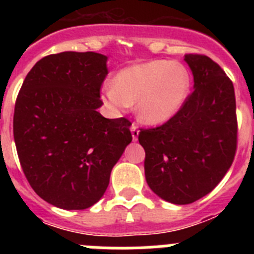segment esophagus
I'll use <instances>...</instances> for the list:
<instances>
[{"instance_id": "esophagus-1", "label": "esophagus", "mask_w": 254, "mask_h": 254, "mask_svg": "<svg viewBox=\"0 0 254 254\" xmlns=\"http://www.w3.org/2000/svg\"><path fill=\"white\" fill-rule=\"evenodd\" d=\"M131 133H132V140L137 141L138 133H140V131H138V128H137V126L136 125L131 126Z\"/></svg>"}]
</instances>
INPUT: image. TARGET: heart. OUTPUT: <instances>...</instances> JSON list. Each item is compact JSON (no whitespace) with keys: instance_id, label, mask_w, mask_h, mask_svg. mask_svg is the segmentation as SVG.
<instances>
[{"instance_id":"1","label":"heart","mask_w":254,"mask_h":254,"mask_svg":"<svg viewBox=\"0 0 254 254\" xmlns=\"http://www.w3.org/2000/svg\"><path fill=\"white\" fill-rule=\"evenodd\" d=\"M190 89V72L183 64L155 60L121 69L113 84L104 85L102 99L116 113H125L136 103L138 120L158 126L181 111Z\"/></svg>"}]
</instances>
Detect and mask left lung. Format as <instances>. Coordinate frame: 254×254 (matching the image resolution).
Segmentation results:
<instances>
[{
    "label": "left lung",
    "mask_w": 254,
    "mask_h": 254,
    "mask_svg": "<svg viewBox=\"0 0 254 254\" xmlns=\"http://www.w3.org/2000/svg\"><path fill=\"white\" fill-rule=\"evenodd\" d=\"M193 91L160 127L141 129L145 178L155 194L188 205L214 190L232 167L237 150L233 82L207 56L186 55Z\"/></svg>",
    "instance_id": "8db88e82"
}]
</instances>
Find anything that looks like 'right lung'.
I'll return each mask as SVG.
<instances>
[{
  "instance_id": "right-lung-1",
  "label": "right lung",
  "mask_w": 254,
  "mask_h": 254,
  "mask_svg": "<svg viewBox=\"0 0 254 254\" xmlns=\"http://www.w3.org/2000/svg\"><path fill=\"white\" fill-rule=\"evenodd\" d=\"M107 61L95 52L47 56L17 95L13 138L20 164L38 196L56 207L85 210L98 202L132 141L129 121L98 112Z\"/></svg>"
}]
</instances>
